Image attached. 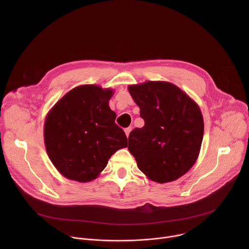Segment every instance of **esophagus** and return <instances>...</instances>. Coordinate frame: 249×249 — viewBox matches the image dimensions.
<instances>
[{"instance_id": "1", "label": "esophagus", "mask_w": 249, "mask_h": 249, "mask_svg": "<svg viewBox=\"0 0 249 249\" xmlns=\"http://www.w3.org/2000/svg\"><path fill=\"white\" fill-rule=\"evenodd\" d=\"M125 134H126V136L127 137H129V134H130V132L132 131V127H128V128H125Z\"/></svg>"}]
</instances>
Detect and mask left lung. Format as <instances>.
<instances>
[{
    "label": "left lung",
    "mask_w": 249,
    "mask_h": 249,
    "mask_svg": "<svg viewBox=\"0 0 249 249\" xmlns=\"http://www.w3.org/2000/svg\"><path fill=\"white\" fill-rule=\"evenodd\" d=\"M145 120L129 135L128 149L139 169L159 183L178 179L195 163L204 121L197 103L167 82L149 81L128 88Z\"/></svg>",
    "instance_id": "obj_1"
}]
</instances>
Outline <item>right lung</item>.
<instances>
[{"mask_svg":"<svg viewBox=\"0 0 249 249\" xmlns=\"http://www.w3.org/2000/svg\"><path fill=\"white\" fill-rule=\"evenodd\" d=\"M112 94V89L94 85L77 87L47 114L46 151L67 178L79 182L95 179L110 157L127 147V137L115 124L116 113L108 105Z\"/></svg>","mask_w":249,"mask_h":249,"instance_id":"obj_1","label":"right lung"}]
</instances>
